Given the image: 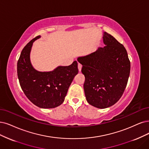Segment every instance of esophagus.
Masks as SVG:
<instances>
[{
	"mask_svg": "<svg viewBox=\"0 0 149 149\" xmlns=\"http://www.w3.org/2000/svg\"><path fill=\"white\" fill-rule=\"evenodd\" d=\"M81 68H82V65H81V64L79 63V64H78V69H79V72H80V71H81Z\"/></svg>",
	"mask_w": 149,
	"mask_h": 149,
	"instance_id": "esophagus-1",
	"label": "esophagus"
}]
</instances>
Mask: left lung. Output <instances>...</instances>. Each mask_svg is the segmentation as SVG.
<instances>
[{"label": "left lung", "mask_w": 149, "mask_h": 149, "mask_svg": "<svg viewBox=\"0 0 149 149\" xmlns=\"http://www.w3.org/2000/svg\"><path fill=\"white\" fill-rule=\"evenodd\" d=\"M106 46L79 57L85 75L87 102L99 109L113 106L123 95L130 73V61L124 46L111 34L104 32Z\"/></svg>", "instance_id": "8db88e82"}]
</instances>
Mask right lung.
Instances as JSON below:
<instances>
[{
  "label": "right lung",
  "mask_w": 149,
  "mask_h": 149,
  "mask_svg": "<svg viewBox=\"0 0 149 149\" xmlns=\"http://www.w3.org/2000/svg\"><path fill=\"white\" fill-rule=\"evenodd\" d=\"M40 37L31 40L22 50L17 63L19 84L26 97L34 105L51 109L61 104L74 77L78 74V63L75 61L69 66H59L50 72L36 70L30 61L32 43Z\"/></svg>",
  "instance_id": "1"
}]
</instances>
